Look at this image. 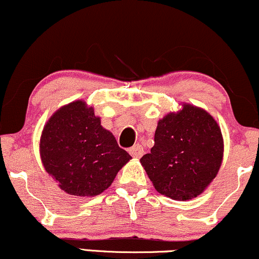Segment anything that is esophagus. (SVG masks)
<instances>
[{
    "instance_id": "1",
    "label": "esophagus",
    "mask_w": 259,
    "mask_h": 259,
    "mask_svg": "<svg viewBox=\"0 0 259 259\" xmlns=\"http://www.w3.org/2000/svg\"><path fill=\"white\" fill-rule=\"evenodd\" d=\"M130 155L134 156V158H141L143 155V148L141 145H135L133 146L132 148L129 149Z\"/></svg>"
}]
</instances>
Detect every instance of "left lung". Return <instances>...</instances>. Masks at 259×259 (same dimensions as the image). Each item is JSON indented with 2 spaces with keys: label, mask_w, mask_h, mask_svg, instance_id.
Returning <instances> with one entry per match:
<instances>
[{
  "label": "left lung",
  "mask_w": 259,
  "mask_h": 259,
  "mask_svg": "<svg viewBox=\"0 0 259 259\" xmlns=\"http://www.w3.org/2000/svg\"><path fill=\"white\" fill-rule=\"evenodd\" d=\"M224 140L207 111L184 104L182 111L159 120L150 153L141 163L161 195L173 199L197 197L220 169Z\"/></svg>",
  "instance_id": "8db88e82"
}]
</instances>
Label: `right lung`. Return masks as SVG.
<instances>
[{"instance_id": "1", "label": "right lung", "mask_w": 259, "mask_h": 259, "mask_svg": "<svg viewBox=\"0 0 259 259\" xmlns=\"http://www.w3.org/2000/svg\"><path fill=\"white\" fill-rule=\"evenodd\" d=\"M40 156L62 190L82 197L101 194L132 159L81 100L52 114L41 134Z\"/></svg>"}]
</instances>
